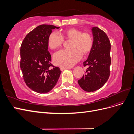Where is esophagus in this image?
Instances as JSON below:
<instances>
[{
    "instance_id": "1",
    "label": "esophagus",
    "mask_w": 134,
    "mask_h": 134,
    "mask_svg": "<svg viewBox=\"0 0 134 134\" xmlns=\"http://www.w3.org/2000/svg\"><path fill=\"white\" fill-rule=\"evenodd\" d=\"M68 68H65V67H61L60 68V70L62 71H63L64 70H66V69H68Z\"/></svg>"
}]
</instances>
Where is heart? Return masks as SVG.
<instances>
[{
  "label": "heart",
  "mask_w": 134,
  "mask_h": 134,
  "mask_svg": "<svg viewBox=\"0 0 134 134\" xmlns=\"http://www.w3.org/2000/svg\"><path fill=\"white\" fill-rule=\"evenodd\" d=\"M64 39L71 40L70 50H62L54 55V62L56 65L69 68L73 66L82 58V54L86 55L90 53L93 46L92 35L75 28H70L62 32L61 35L52 32L48 38V46L55 50L62 46Z\"/></svg>",
  "instance_id": "obj_1"
}]
</instances>
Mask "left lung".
I'll list each match as a JSON object with an SVG mask.
<instances>
[{
  "label": "left lung",
  "instance_id": "1",
  "mask_svg": "<svg viewBox=\"0 0 134 134\" xmlns=\"http://www.w3.org/2000/svg\"><path fill=\"white\" fill-rule=\"evenodd\" d=\"M93 46L84 66L87 70L82 78L78 80V84L86 92H94L102 87L110 74L111 60V43L107 35L99 28H92Z\"/></svg>",
  "mask_w": 134,
  "mask_h": 134
}]
</instances>
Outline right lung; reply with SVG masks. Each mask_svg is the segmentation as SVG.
<instances>
[{
  "label": "right lung",
  "mask_w": 134,
  "mask_h": 134,
  "mask_svg": "<svg viewBox=\"0 0 134 134\" xmlns=\"http://www.w3.org/2000/svg\"><path fill=\"white\" fill-rule=\"evenodd\" d=\"M60 27L41 25L28 33L21 44L20 67L23 79L32 91L39 93L50 92L58 82L62 71L51 64L48 38L52 30Z\"/></svg>",
  "instance_id": "add662e5"
}]
</instances>
